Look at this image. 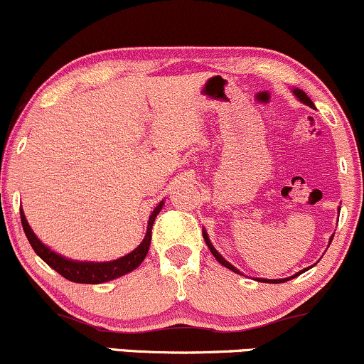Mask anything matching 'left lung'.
I'll list each match as a JSON object with an SVG mask.
<instances>
[{"mask_svg": "<svg viewBox=\"0 0 364 364\" xmlns=\"http://www.w3.org/2000/svg\"><path fill=\"white\" fill-rule=\"evenodd\" d=\"M293 93H294V97L298 98V100L301 102V104H305V105H309V107H311V109H315V105H314V102L310 100L309 98V95H306L305 92H303V90H300V88H293ZM341 211V209H339ZM203 237H204V242H206V245H208V249L211 250V254L215 255V259L218 260V262L221 264V266H225V267H228L230 271H233V272H237V274H242L240 271H238L237 267H233L232 264L228 262V260H226L225 257H221V254L220 252H218L215 247H213V243H211V240H209V237H208V232L206 230H203ZM331 242H332V237H331ZM306 269H303V271H300V272H296V274H293L291 277H286V279H262V277H259L257 281H262V283H274V284H277V283H284V281H289V279H293V277H296V276H300L301 272H305Z\"/></svg>", "mask_w": 364, "mask_h": 364, "instance_id": "8db88e82", "label": "left lung"}]
</instances>
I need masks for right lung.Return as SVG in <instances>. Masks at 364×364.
I'll return each mask as SVG.
<instances>
[{
  "label": "right lung",
  "mask_w": 364,
  "mask_h": 364,
  "mask_svg": "<svg viewBox=\"0 0 364 364\" xmlns=\"http://www.w3.org/2000/svg\"><path fill=\"white\" fill-rule=\"evenodd\" d=\"M164 204L165 203L161 200V203L153 209L151 215H149L146 235H144L143 242H141L139 245L132 252H129L127 255H124L121 259L110 260V262H85V260H71V259L63 257V255L55 254L54 250H50L49 247L44 245V243L38 240L37 235L32 232V228H30V225L27 223V218H25L23 211H20V218H21V226H23V232L27 235L30 245H32V249L36 250V254L44 260L47 266H50L55 272H59L63 277L73 281V283L100 284V283H105V281L115 279V277H121L124 274H127V272L134 271V269L143 262L149 250V243H151L153 223H155V218L158 213L161 211Z\"/></svg>",
  "instance_id": "right-lung-1"
}]
</instances>
